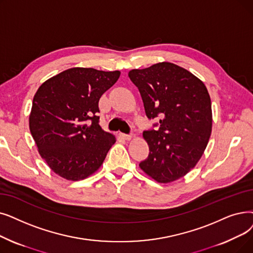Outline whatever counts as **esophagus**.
Returning a JSON list of instances; mask_svg holds the SVG:
<instances>
[{
    "instance_id": "esophagus-1",
    "label": "esophagus",
    "mask_w": 253,
    "mask_h": 253,
    "mask_svg": "<svg viewBox=\"0 0 253 253\" xmlns=\"http://www.w3.org/2000/svg\"><path fill=\"white\" fill-rule=\"evenodd\" d=\"M120 136L122 137L123 139H125V140H130L131 138H132V135H131V134H124V133H120Z\"/></svg>"
}]
</instances>
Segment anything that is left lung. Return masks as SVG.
Returning a JSON list of instances; mask_svg holds the SVG:
<instances>
[{
	"label": "left lung",
	"instance_id": "obj_1",
	"mask_svg": "<svg viewBox=\"0 0 253 253\" xmlns=\"http://www.w3.org/2000/svg\"><path fill=\"white\" fill-rule=\"evenodd\" d=\"M149 119L159 118L157 130L144 131L149 156L140 169L158 183L183 178L199 162L212 132L211 98L205 84L180 66L161 62L132 69Z\"/></svg>",
	"mask_w": 253,
	"mask_h": 253
}]
</instances>
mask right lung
Instances as JSON below:
<instances>
[{
	"instance_id": "obj_1",
	"label": "right lung",
	"mask_w": 253,
	"mask_h": 253,
	"mask_svg": "<svg viewBox=\"0 0 253 253\" xmlns=\"http://www.w3.org/2000/svg\"><path fill=\"white\" fill-rule=\"evenodd\" d=\"M121 72L74 67L43 83L33 99L29 126L50 169L68 181L100 169L116 136L99 124L98 102Z\"/></svg>"
}]
</instances>
